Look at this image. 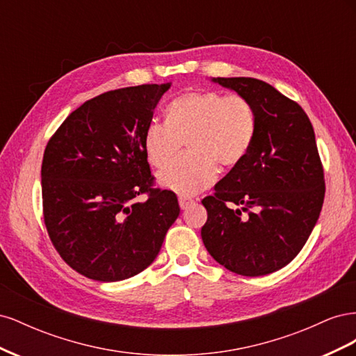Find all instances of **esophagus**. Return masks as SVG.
Masks as SVG:
<instances>
[{"mask_svg":"<svg viewBox=\"0 0 356 356\" xmlns=\"http://www.w3.org/2000/svg\"><path fill=\"white\" fill-rule=\"evenodd\" d=\"M178 203H179V208H181V209H187L188 207H191L193 203H195V200L187 199V197H179Z\"/></svg>","mask_w":356,"mask_h":356,"instance_id":"obj_1","label":"esophagus"}]
</instances>
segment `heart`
I'll return each mask as SVG.
<instances>
[{"mask_svg": "<svg viewBox=\"0 0 356 356\" xmlns=\"http://www.w3.org/2000/svg\"><path fill=\"white\" fill-rule=\"evenodd\" d=\"M168 123H149L144 148L149 163L167 165L186 140L191 149L161 169V187L181 196H193L209 187L218 166L239 165L250 152L257 131L252 104L239 95L196 90L178 96L166 113Z\"/></svg>", "mask_w": 356, "mask_h": 356, "instance_id": "obj_1", "label": "heart"}]
</instances>
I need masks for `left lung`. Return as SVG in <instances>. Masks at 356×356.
<instances>
[{"label":"left lung","instance_id":"1","mask_svg":"<svg viewBox=\"0 0 356 356\" xmlns=\"http://www.w3.org/2000/svg\"><path fill=\"white\" fill-rule=\"evenodd\" d=\"M257 114L250 152L202 200V241L212 258L242 276L285 267L305 246L325 196L315 132L301 106L250 77L212 79Z\"/></svg>","mask_w":356,"mask_h":356}]
</instances>
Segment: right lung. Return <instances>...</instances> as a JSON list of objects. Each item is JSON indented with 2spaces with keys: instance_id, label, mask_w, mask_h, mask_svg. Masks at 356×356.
Masks as SVG:
<instances>
[{
  "instance_id": "right-lung-1",
  "label": "right lung",
  "mask_w": 356,
  "mask_h": 356,
  "mask_svg": "<svg viewBox=\"0 0 356 356\" xmlns=\"http://www.w3.org/2000/svg\"><path fill=\"white\" fill-rule=\"evenodd\" d=\"M170 83L102 93L72 111L47 143L41 165L51 243L86 277L117 282L154 261L179 215L169 190L152 188L144 134ZM147 192L145 202L136 196Z\"/></svg>"
}]
</instances>
